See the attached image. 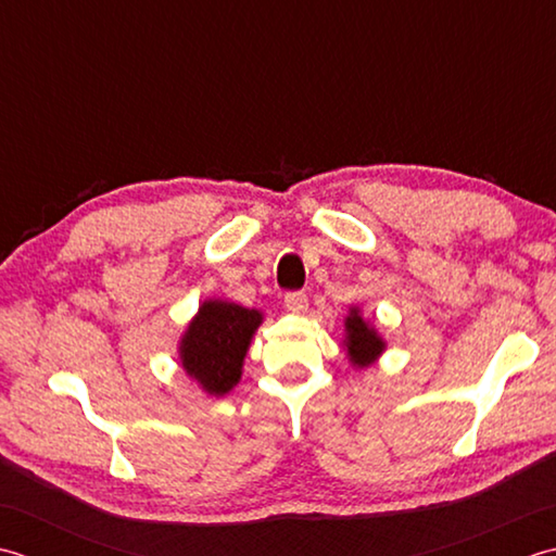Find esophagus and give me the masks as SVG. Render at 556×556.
Returning <instances> with one entry per match:
<instances>
[{"label":"esophagus","instance_id":"esophagus-1","mask_svg":"<svg viewBox=\"0 0 556 556\" xmlns=\"http://www.w3.org/2000/svg\"><path fill=\"white\" fill-rule=\"evenodd\" d=\"M282 304H286V309L292 312V314H304L309 307V300H307V294H304V292L292 290V292H286Z\"/></svg>","mask_w":556,"mask_h":556}]
</instances>
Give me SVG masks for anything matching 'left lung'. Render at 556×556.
I'll return each mask as SVG.
<instances>
[{
    "instance_id": "obj_1",
    "label": "left lung",
    "mask_w": 556,
    "mask_h": 556,
    "mask_svg": "<svg viewBox=\"0 0 556 556\" xmlns=\"http://www.w3.org/2000/svg\"><path fill=\"white\" fill-rule=\"evenodd\" d=\"M345 331H348V355L355 367H367L381 355L383 341L371 326L365 324V319L357 314V309L350 312L345 321Z\"/></svg>"
}]
</instances>
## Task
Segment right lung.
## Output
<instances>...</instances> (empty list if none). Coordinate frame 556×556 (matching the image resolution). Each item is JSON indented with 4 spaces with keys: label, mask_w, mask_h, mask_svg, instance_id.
<instances>
[{
    "label": "right lung",
    "mask_w": 556,
    "mask_h": 556,
    "mask_svg": "<svg viewBox=\"0 0 556 556\" xmlns=\"http://www.w3.org/2000/svg\"><path fill=\"white\" fill-rule=\"evenodd\" d=\"M258 324L262 314L256 309L220 300L203 302L179 348L182 367L208 393H228L240 381L242 359Z\"/></svg>",
    "instance_id": "add662e5"
}]
</instances>
